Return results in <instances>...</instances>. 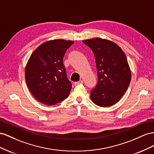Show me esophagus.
I'll use <instances>...</instances> for the list:
<instances>
[{"instance_id": "1", "label": "esophagus", "mask_w": 154, "mask_h": 154, "mask_svg": "<svg viewBox=\"0 0 154 154\" xmlns=\"http://www.w3.org/2000/svg\"><path fill=\"white\" fill-rule=\"evenodd\" d=\"M83 83V81L82 80H80L79 81H77L75 82V85H81V84H82Z\"/></svg>"}]
</instances>
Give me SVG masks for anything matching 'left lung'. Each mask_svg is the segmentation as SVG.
Returning a JSON list of instances; mask_svg holds the SVG:
<instances>
[{
    "mask_svg": "<svg viewBox=\"0 0 154 154\" xmlns=\"http://www.w3.org/2000/svg\"><path fill=\"white\" fill-rule=\"evenodd\" d=\"M91 48L95 58L98 82L90 92V99L101 107L116 104L128 89L131 71L126 55L117 44L94 38L82 41Z\"/></svg>",
    "mask_w": 154,
    "mask_h": 154,
    "instance_id": "1",
    "label": "left lung"
}]
</instances>
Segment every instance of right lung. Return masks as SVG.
Segmentation results:
<instances>
[{"label":"right lung","mask_w":154,"mask_h":154,"mask_svg":"<svg viewBox=\"0 0 154 154\" xmlns=\"http://www.w3.org/2000/svg\"><path fill=\"white\" fill-rule=\"evenodd\" d=\"M73 43L63 39L49 41L31 55L25 79L30 92L39 102L50 106L68 97L72 85L66 76L63 57Z\"/></svg>","instance_id":"right-lung-1"}]
</instances>
